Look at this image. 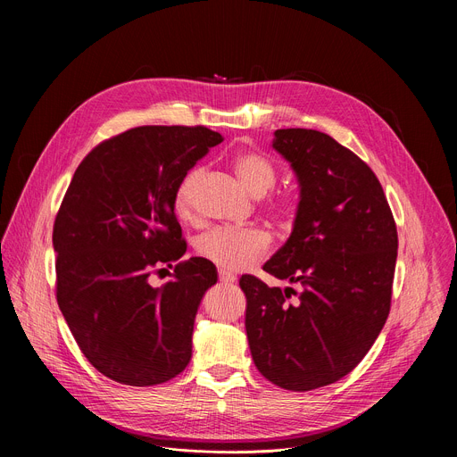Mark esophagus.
I'll list each match as a JSON object with an SVG mask.
<instances>
[{"label":"esophagus","mask_w":457,"mask_h":457,"mask_svg":"<svg viewBox=\"0 0 457 457\" xmlns=\"http://www.w3.org/2000/svg\"><path fill=\"white\" fill-rule=\"evenodd\" d=\"M219 278H220V281H222V283H226V285L235 281V276H233V274H229V272H226V270H220V272H219Z\"/></svg>","instance_id":"34e87169"}]
</instances>
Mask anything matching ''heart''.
<instances>
[{"instance_id": "heart-1", "label": "heart", "mask_w": 457, "mask_h": 457, "mask_svg": "<svg viewBox=\"0 0 457 457\" xmlns=\"http://www.w3.org/2000/svg\"><path fill=\"white\" fill-rule=\"evenodd\" d=\"M233 168L245 187L262 196L276 185L278 174L269 157L255 150H243L233 157ZM202 179V168L195 166L181 178L174 192V207L181 219H188ZM272 211L285 214L283 202H274ZM270 248V233L262 228H214L198 238V253L226 272H241L257 262Z\"/></svg>"}]
</instances>
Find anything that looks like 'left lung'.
Returning a JSON list of instances; mask_svg holds the SVG:
<instances>
[{
  "label": "left lung",
  "mask_w": 457,
  "mask_h": 457,
  "mask_svg": "<svg viewBox=\"0 0 457 457\" xmlns=\"http://www.w3.org/2000/svg\"><path fill=\"white\" fill-rule=\"evenodd\" d=\"M300 202L291 237L262 270L298 283L279 289L245 274L246 335L257 370L274 386L311 391L352 372L391 309L398 235L370 166L326 133L278 129Z\"/></svg>",
  "instance_id": "8db88e82"
}]
</instances>
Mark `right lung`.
<instances>
[{
    "mask_svg": "<svg viewBox=\"0 0 457 457\" xmlns=\"http://www.w3.org/2000/svg\"><path fill=\"white\" fill-rule=\"evenodd\" d=\"M222 140L204 126L133 128L98 144L62 198L54 224L57 303L90 365L124 386H159L190 361L216 267L190 257L162 287L150 276L187 252L174 192Z\"/></svg>",
    "mask_w": 457,
    "mask_h": 457,
    "instance_id": "obj_1",
    "label": "right lung"
}]
</instances>
